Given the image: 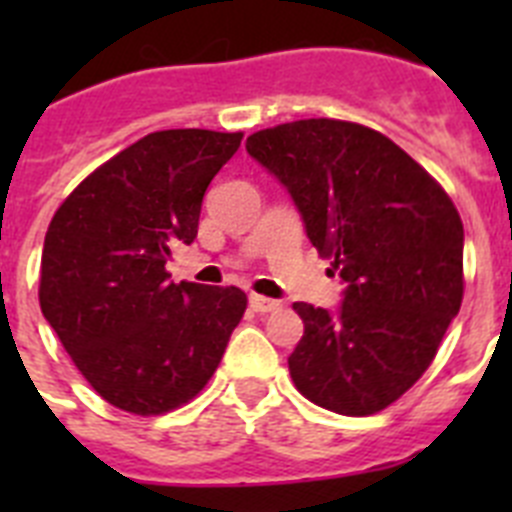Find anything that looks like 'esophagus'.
I'll list each match as a JSON object with an SVG mask.
<instances>
[{
	"mask_svg": "<svg viewBox=\"0 0 512 512\" xmlns=\"http://www.w3.org/2000/svg\"><path fill=\"white\" fill-rule=\"evenodd\" d=\"M248 305H251L253 312H261V315H266V312H277L279 307H282L277 300H269V297H261V295L248 297Z\"/></svg>",
	"mask_w": 512,
	"mask_h": 512,
	"instance_id": "1",
	"label": "esophagus"
}]
</instances>
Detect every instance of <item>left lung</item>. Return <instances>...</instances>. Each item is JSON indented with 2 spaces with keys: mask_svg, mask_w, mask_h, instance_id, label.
<instances>
[{
  "mask_svg": "<svg viewBox=\"0 0 512 512\" xmlns=\"http://www.w3.org/2000/svg\"><path fill=\"white\" fill-rule=\"evenodd\" d=\"M248 156L279 179L310 243L346 289L338 310L295 302L305 323L289 374L310 402L372 415L423 377L464 297V225L449 194L382 133L287 122Z\"/></svg>",
  "mask_w": 512,
  "mask_h": 512,
  "instance_id": "obj_1",
  "label": "left lung"
}]
</instances>
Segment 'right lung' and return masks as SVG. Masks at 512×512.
Returning a JSON list of instances; mask_svg holds the SVG:
<instances>
[{"label":"right lung","mask_w":512,"mask_h":512,"mask_svg":"<svg viewBox=\"0 0 512 512\" xmlns=\"http://www.w3.org/2000/svg\"><path fill=\"white\" fill-rule=\"evenodd\" d=\"M243 133L158 130L89 174L53 215L40 310L99 397L161 415L210 382L246 312L238 287L171 282L202 197Z\"/></svg>","instance_id":"add662e5"}]
</instances>
